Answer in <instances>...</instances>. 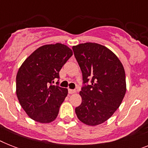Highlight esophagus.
<instances>
[{
  "label": "esophagus",
  "instance_id": "1",
  "mask_svg": "<svg viewBox=\"0 0 148 148\" xmlns=\"http://www.w3.org/2000/svg\"><path fill=\"white\" fill-rule=\"evenodd\" d=\"M76 92V90H72V89H68V93H69L70 95H71V94H74V93Z\"/></svg>",
  "mask_w": 148,
  "mask_h": 148
}]
</instances>
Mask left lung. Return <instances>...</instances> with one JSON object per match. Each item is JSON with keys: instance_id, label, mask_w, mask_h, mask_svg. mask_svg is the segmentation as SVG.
<instances>
[{"instance_id": "1", "label": "left lung", "mask_w": 148, "mask_h": 148, "mask_svg": "<svg viewBox=\"0 0 148 148\" xmlns=\"http://www.w3.org/2000/svg\"><path fill=\"white\" fill-rule=\"evenodd\" d=\"M72 49L84 84L80 91L82 102L75 108V113L84 124L98 125L114 114L124 99V67L112 51L99 44H80Z\"/></svg>"}]
</instances>
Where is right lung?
I'll use <instances>...</instances> for the list:
<instances>
[{
    "mask_svg": "<svg viewBox=\"0 0 148 148\" xmlns=\"http://www.w3.org/2000/svg\"><path fill=\"white\" fill-rule=\"evenodd\" d=\"M72 55V50L60 43L44 45L34 51L18 70L17 97L22 108L34 121L45 124L58 117L68 90L52 84L60 77L61 67Z\"/></svg>",
    "mask_w": 148,
    "mask_h": 148,
    "instance_id": "add662e5",
    "label": "right lung"
}]
</instances>
